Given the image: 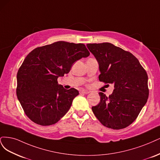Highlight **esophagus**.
Returning <instances> with one entry per match:
<instances>
[{
  "instance_id": "obj_1",
  "label": "esophagus",
  "mask_w": 160,
  "mask_h": 160,
  "mask_svg": "<svg viewBox=\"0 0 160 160\" xmlns=\"http://www.w3.org/2000/svg\"><path fill=\"white\" fill-rule=\"evenodd\" d=\"M89 91H88V90H81L80 91V94H88L89 93Z\"/></svg>"
}]
</instances>
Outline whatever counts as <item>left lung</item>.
Instances as JSON below:
<instances>
[{
    "label": "left lung",
    "instance_id": "8db88e82",
    "mask_svg": "<svg viewBox=\"0 0 160 160\" xmlns=\"http://www.w3.org/2000/svg\"><path fill=\"white\" fill-rule=\"evenodd\" d=\"M86 46L98 62L99 80L114 85L109 96L100 92V102L92 110L104 126L114 130L125 128L136 119L147 102L146 71L132 53L111 43Z\"/></svg>",
    "mask_w": 160,
    "mask_h": 160
}]
</instances>
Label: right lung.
<instances>
[{
	"label": "right lung",
	"mask_w": 160,
	"mask_h": 160,
	"mask_svg": "<svg viewBox=\"0 0 160 160\" xmlns=\"http://www.w3.org/2000/svg\"><path fill=\"white\" fill-rule=\"evenodd\" d=\"M89 55L84 44L58 41L27 56L18 70L17 96L30 120L50 126L66 114L79 92L73 88L64 89L57 79L68 74L76 61Z\"/></svg>",
	"instance_id": "add662e5"
}]
</instances>
